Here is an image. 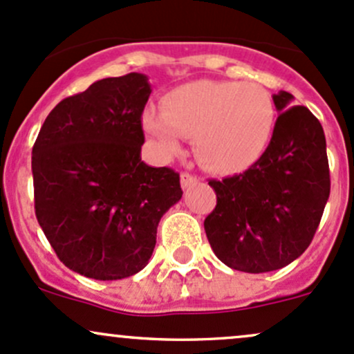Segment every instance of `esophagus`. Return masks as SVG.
<instances>
[{
	"instance_id": "1",
	"label": "esophagus",
	"mask_w": 354,
	"mask_h": 354,
	"mask_svg": "<svg viewBox=\"0 0 354 354\" xmlns=\"http://www.w3.org/2000/svg\"><path fill=\"white\" fill-rule=\"evenodd\" d=\"M196 181H198L196 178L192 176V174H189V173L181 174V188H183V189H188L189 186L196 185Z\"/></svg>"
}]
</instances>
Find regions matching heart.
I'll list each match as a JSON object with an SVG mask.
<instances>
[{"label":"heart","mask_w":354,"mask_h":354,"mask_svg":"<svg viewBox=\"0 0 354 354\" xmlns=\"http://www.w3.org/2000/svg\"><path fill=\"white\" fill-rule=\"evenodd\" d=\"M274 119L269 92L259 84L200 79L166 92L161 111L146 109L141 126L162 158L176 156L183 139L195 138V153L205 168L235 174L262 156Z\"/></svg>","instance_id":"obj_1"}]
</instances>
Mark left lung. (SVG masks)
<instances>
[{"label": "left lung", "mask_w": 354, "mask_h": 354, "mask_svg": "<svg viewBox=\"0 0 354 354\" xmlns=\"http://www.w3.org/2000/svg\"><path fill=\"white\" fill-rule=\"evenodd\" d=\"M279 118L266 153L243 173L209 181L205 218L213 252L230 269L262 274L289 266L313 242L331 189L321 122L294 95H272Z\"/></svg>", "instance_id": "obj_1"}]
</instances>
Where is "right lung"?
Returning a JSON list of instances; mask_svg holds the SVG:
<instances>
[{
  "instance_id": "obj_1",
  "label": "right lung",
  "mask_w": 354,
  "mask_h": 354,
  "mask_svg": "<svg viewBox=\"0 0 354 354\" xmlns=\"http://www.w3.org/2000/svg\"><path fill=\"white\" fill-rule=\"evenodd\" d=\"M145 73L97 80L57 104L32 153L35 213L58 259L97 281L138 274L161 216L181 200L180 174L141 159Z\"/></svg>"
}]
</instances>
